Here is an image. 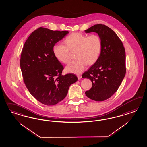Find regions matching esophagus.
<instances>
[{
  "instance_id": "1",
  "label": "esophagus",
  "mask_w": 147,
  "mask_h": 147,
  "mask_svg": "<svg viewBox=\"0 0 147 147\" xmlns=\"http://www.w3.org/2000/svg\"><path fill=\"white\" fill-rule=\"evenodd\" d=\"M77 77H78V80H80V79H81V75H78V76H77Z\"/></svg>"
}]
</instances>
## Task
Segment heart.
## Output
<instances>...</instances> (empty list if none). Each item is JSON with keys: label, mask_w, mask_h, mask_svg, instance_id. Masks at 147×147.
Listing matches in <instances>:
<instances>
[{"label": "heart", "mask_w": 147, "mask_h": 147, "mask_svg": "<svg viewBox=\"0 0 147 147\" xmlns=\"http://www.w3.org/2000/svg\"><path fill=\"white\" fill-rule=\"evenodd\" d=\"M63 42L65 45L54 46V55L59 61L68 63L71 60L70 52H75L76 59L67 66L66 70L76 74L83 71L86 65H92L96 62L102 47L101 38L96 34L87 36L80 33H73L67 36Z\"/></svg>", "instance_id": "b5f03b06"}]
</instances>
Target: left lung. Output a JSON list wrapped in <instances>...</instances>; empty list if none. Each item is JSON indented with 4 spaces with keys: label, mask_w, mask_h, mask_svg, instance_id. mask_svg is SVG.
Wrapping results in <instances>:
<instances>
[{
    "label": "left lung",
    "mask_w": 147,
    "mask_h": 147,
    "mask_svg": "<svg viewBox=\"0 0 147 147\" xmlns=\"http://www.w3.org/2000/svg\"><path fill=\"white\" fill-rule=\"evenodd\" d=\"M85 32L98 33L102 42L98 60L82 76L92 82V88L85 94L93 100L103 101L115 93L124 79L126 73L125 47L115 33L103 24L95 25Z\"/></svg>",
    "instance_id": "left-lung-1"
}]
</instances>
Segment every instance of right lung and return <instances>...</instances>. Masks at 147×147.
<instances>
[{"label":"right lung","mask_w":147,"mask_h":147,"mask_svg":"<svg viewBox=\"0 0 147 147\" xmlns=\"http://www.w3.org/2000/svg\"><path fill=\"white\" fill-rule=\"evenodd\" d=\"M68 33L40 27L29 36L22 49L20 65L24 82L32 95L45 105L62 101L69 86L78 81L74 74L62 76L63 66L53 53L54 46Z\"/></svg>","instance_id":"add662e5"}]
</instances>
